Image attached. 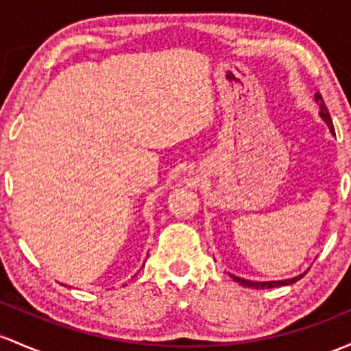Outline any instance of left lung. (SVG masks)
<instances>
[{
	"label": "left lung",
	"mask_w": 351,
	"mask_h": 351,
	"mask_svg": "<svg viewBox=\"0 0 351 351\" xmlns=\"http://www.w3.org/2000/svg\"><path fill=\"white\" fill-rule=\"evenodd\" d=\"M315 101H317V105L319 106V118L323 119V121L326 123V126L330 128V132L332 134H335V128H333V123H332V117H330L328 113V108H326L325 101H323L322 95L319 93H315ZM306 273V271H305ZM305 273H302V275L298 276H293V278H287V280H276V282H253V280H245V278H240V276H234L230 273V276L237 283H240L241 287H248V288H255V290H267V288H275V287H287V285H291V283H296L300 278H302Z\"/></svg>",
	"instance_id": "left-lung-1"
}]
</instances>
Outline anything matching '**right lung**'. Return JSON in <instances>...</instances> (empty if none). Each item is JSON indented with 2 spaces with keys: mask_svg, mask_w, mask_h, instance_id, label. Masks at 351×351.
<instances>
[{
  "mask_svg": "<svg viewBox=\"0 0 351 351\" xmlns=\"http://www.w3.org/2000/svg\"><path fill=\"white\" fill-rule=\"evenodd\" d=\"M123 287H126V285H123Z\"/></svg>",
  "mask_w": 351,
  "mask_h": 351,
  "instance_id": "right-lung-1",
  "label": "right lung"
}]
</instances>
